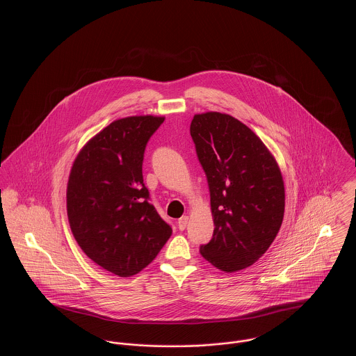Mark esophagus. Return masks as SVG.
<instances>
[{
  "instance_id": "esophagus-1",
  "label": "esophagus",
  "mask_w": 356,
  "mask_h": 356,
  "mask_svg": "<svg viewBox=\"0 0 356 356\" xmlns=\"http://www.w3.org/2000/svg\"><path fill=\"white\" fill-rule=\"evenodd\" d=\"M186 224H188V216H183L177 220V227L180 231H184L186 228Z\"/></svg>"
}]
</instances>
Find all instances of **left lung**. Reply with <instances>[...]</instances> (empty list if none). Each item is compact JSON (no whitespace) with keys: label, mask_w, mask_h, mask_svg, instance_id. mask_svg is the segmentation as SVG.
Listing matches in <instances>:
<instances>
[{"label":"left lung","mask_w":356,"mask_h":356,"mask_svg":"<svg viewBox=\"0 0 356 356\" xmlns=\"http://www.w3.org/2000/svg\"><path fill=\"white\" fill-rule=\"evenodd\" d=\"M191 136L209 186L213 236L200 254L224 272L252 266L277 235L284 216L282 172L263 141L219 112L195 115Z\"/></svg>","instance_id":"8db88e82"}]
</instances>
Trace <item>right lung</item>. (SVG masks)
<instances>
[{
  "mask_svg": "<svg viewBox=\"0 0 356 356\" xmlns=\"http://www.w3.org/2000/svg\"><path fill=\"white\" fill-rule=\"evenodd\" d=\"M164 118L116 120L90 138L69 175L67 211L89 259L121 277L145 268L172 235L143 180L147 143Z\"/></svg>",
  "mask_w": 356,
  "mask_h": 356,
  "instance_id": "obj_1",
  "label": "right lung"
}]
</instances>
